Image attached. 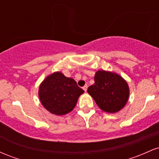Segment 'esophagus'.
I'll return each mask as SVG.
<instances>
[{"instance_id":"obj_1","label":"esophagus","mask_w":159,"mask_h":159,"mask_svg":"<svg viewBox=\"0 0 159 159\" xmlns=\"http://www.w3.org/2000/svg\"><path fill=\"white\" fill-rule=\"evenodd\" d=\"M83 90L85 91V92H87V85H84L83 87Z\"/></svg>"}]
</instances>
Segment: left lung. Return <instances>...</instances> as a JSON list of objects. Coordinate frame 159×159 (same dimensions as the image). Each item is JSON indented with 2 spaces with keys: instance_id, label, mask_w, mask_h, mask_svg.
Masks as SVG:
<instances>
[{
  "instance_id": "obj_1",
  "label": "left lung",
  "mask_w": 159,
  "mask_h": 159,
  "mask_svg": "<svg viewBox=\"0 0 159 159\" xmlns=\"http://www.w3.org/2000/svg\"><path fill=\"white\" fill-rule=\"evenodd\" d=\"M95 84L87 89L99 108L104 112L114 114L123 109L129 98V87L124 78L116 72L98 70Z\"/></svg>"
}]
</instances>
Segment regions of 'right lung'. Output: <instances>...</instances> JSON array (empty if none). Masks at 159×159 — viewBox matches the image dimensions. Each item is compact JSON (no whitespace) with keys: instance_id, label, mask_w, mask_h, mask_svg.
<instances>
[{"instance_id":"add662e5","label":"right lung","mask_w":159,"mask_h":159,"mask_svg":"<svg viewBox=\"0 0 159 159\" xmlns=\"http://www.w3.org/2000/svg\"><path fill=\"white\" fill-rule=\"evenodd\" d=\"M84 93L74 79L66 77L61 72H54L42 81L38 95L40 102L47 111L63 116L73 110Z\"/></svg>"}]
</instances>
